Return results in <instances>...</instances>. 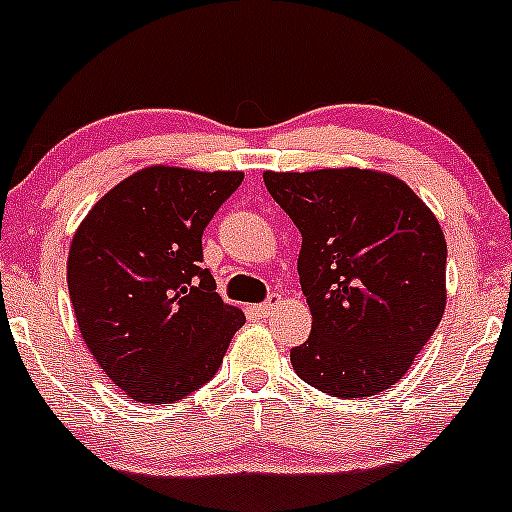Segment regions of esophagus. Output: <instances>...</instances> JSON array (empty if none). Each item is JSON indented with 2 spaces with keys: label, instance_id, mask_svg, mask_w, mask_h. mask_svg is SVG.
I'll return each instance as SVG.
<instances>
[{
  "label": "esophagus",
  "instance_id": "esophagus-1",
  "mask_svg": "<svg viewBox=\"0 0 512 512\" xmlns=\"http://www.w3.org/2000/svg\"><path fill=\"white\" fill-rule=\"evenodd\" d=\"M281 305H283V298H281V295H276V293H273L271 298H268L266 303H261V305H258L256 310H258V313H261V315H273V313H276L278 308H281Z\"/></svg>",
  "mask_w": 512,
  "mask_h": 512
}]
</instances>
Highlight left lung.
Here are the masks:
<instances>
[{
    "label": "left lung",
    "instance_id": "obj_1",
    "mask_svg": "<svg viewBox=\"0 0 512 512\" xmlns=\"http://www.w3.org/2000/svg\"><path fill=\"white\" fill-rule=\"evenodd\" d=\"M263 182L303 236L298 276L313 328L291 350L293 370L340 399L397 384L446 308L439 221L384 172H266Z\"/></svg>",
    "mask_w": 512,
    "mask_h": 512
}]
</instances>
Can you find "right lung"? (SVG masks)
<instances>
[{
    "label": "right lung",
    "instance_id": "obj_1",
    "mask_svg": "<svg viewBox=\"0 0 512 512\" xmlns=\"http://www.w3.org/2000/svg\"><path fill=\"white\" fill-rule=\"evenodd\" d=\"M241 182V172L145 167L73 234L66 271L78 330L135 402L172 404L202 387L246 323L202 268L204 229Z\"/></svg>",
    "mask_w": 512,
    "mask_h": 512
}]
</instances>
